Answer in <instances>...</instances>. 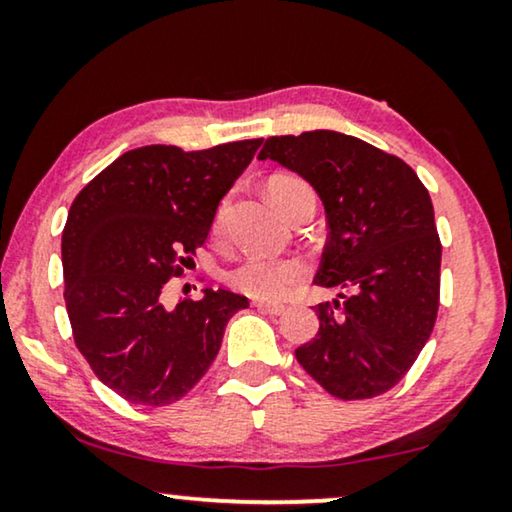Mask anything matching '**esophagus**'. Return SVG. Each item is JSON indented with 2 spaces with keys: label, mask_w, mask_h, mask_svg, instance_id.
Instances as JSON below:
<instances>
[{
  "label": "esophagus",
  "mask_w": 512,
  "mask_h": 512,
  "mask_svg": "<svg viewBox=\"0 0 512 512\" xmlns=\"http://www.w3.org/2000/svg\"><path fill=\"white\" fill-rule=\"evenodd\" d=\"M254 307H258V310L265 312V314H272V317H279V314L286 312L284 305H277V303H263V300H256Z\"/></svg>",
  "instance_id": "1"
}]
</instances>
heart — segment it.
<instances>
[{
	"instance_id": "heart-1",
	"label": "heart",
	"mask_w": 512,
	"mask_h": 512,
	"mask_svg": "<svg viewBox=\"0 0 512 512\" xmlns=\"http://www.w3.org/2000/svg\"><path fill=\"white\" fill-rule=\"evenodd\" d=\"M268 195L275 202L279 212L291 216L303 200H314L312 188L305 179L296 174H277L268 181ZM228 202L223 200L216 207L212 233L221 235L223 221H226ZM307 275V265L300 258H265V256H247L228 270L226 282L235 291L256 300H282L303 282Z\"/></svg>"
}]
</instances>
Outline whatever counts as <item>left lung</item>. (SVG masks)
Listing matches in <instances>:
<instances>
[{"label":"left lung","mask_w":512,"mask_h":512,"mask_svg":"<svg viewBox=\"0 0 512 512\" xmlns=\"http://www.w3.org/2000/svg\"><path fill=\"white\" fill-rule=\"evenodd\" d=\"M258 158L310 181L328 240L314 284L319 331L296 349L300 366L342 401L396 387L417 361L440 305V237L429 191L398 156L333 130L268 137Z\"/></svg>","instance_id":"obj_1"}]
</instances>
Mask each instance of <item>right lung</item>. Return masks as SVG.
Instances as JSON below:
<instances>
[{"mask_svg": "<svg viewBox=\"0 0 512 512\" xmlns=\"http://www.w3.org/2000/svg\"><path fill=\"white\" fill-rule=\"evenodd\" d=\"M261 142L132 149L69 207L62 272L74 342L97 380L125 401L160 408L186 396L219 354L228 319L249 307L233 291L205 289L167 310L160 291L184 275Z\"/></svg>", "mask_w": 512, "mask_h": 512, "instance_id": "right-lung-1", "label": "right lung"}]
</instances>
